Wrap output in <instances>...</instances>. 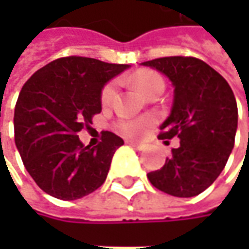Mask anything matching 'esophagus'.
<instances>
[{
    "mask_svg": "<svg viewBox=\"0 0 249 249\" xmlns=\"http://www.w3.org/2000/svg\"><path fill=\"white\" fill-rule=\"evenodd\" d=\"M126 142H127L129 145H131V147H134V148H136V149H139V151H142V149L147 147V145H145V144H142V142H137V141H131V140H127Z\"/></svg>",
    "mask_w": 249,
    "mask_h": 249,
    "instance_id": "1",
    "label": "esophagus"
}]
</instances>
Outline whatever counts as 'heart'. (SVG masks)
I'll use <instances>...</instances> for the list:
<instances>
[{
    "label": "heart",
    "mask_w": 249,
    "mask_h": 249,
    "mask_svg": "<svg viewBox=\"0 0 249 249\" xmlns=\"http://www.w3.org/2000/svg\"><path fill=\"white\" fill-rule=\"evenodd\" d=\"M133 82L136 83L139 90L145 97L152 91L165 89L163 77L158 72L151 71V69H141L134 73ZM115 92H116V82H109L108 84H105L101 91V104L109 105L115 97ZM154 123H155V119L151 116H142V118H136V119H120L116 123V129L127 137H141L145 133V130Z\"/></svg>",
    "instance_id": "b5f03b06"
}]
</instances>
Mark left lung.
I'll return each instance as SVG.
<instances>
[{
    "label": "left lung",
    "instance_id": "8db88e82",
    "mask_svg": "<svg viewBox=\"0 0 249 249\" xmlns=\"http://www.w3.org/2000/svg\"><path fill=\"white\" fill-rule=\"evenodd\" d=\"M142 65L173 83V107L159 139H180L165 165L147 177L169 196H198L222 173L234 147L238 110L233 90L222 74L194 56H165Z\"/></svg>",
    "mask_w": 249,
    "mask_h": 249
}]
</instances>
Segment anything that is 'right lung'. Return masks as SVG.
<instances>
[{
	"instance_id": "right-lung-1",
	"label": "right lung",
	"mask_w": 249,
	"mask_h": 249,
	"mask_svg": "<svg viewBox=\"0 0 249 249\" xmlns=\"http://www.w3.org/2000/svg\"><path fill=\"white\" fill-rule=\"evenodd\" d=\"M129 65L65 56L38 69L16 101L15 144L29 175L44 193L63 201L100 188L123 140L102 131L98 145L77 133L101 112V90Z\"/></svg>"
}]
</instances>
